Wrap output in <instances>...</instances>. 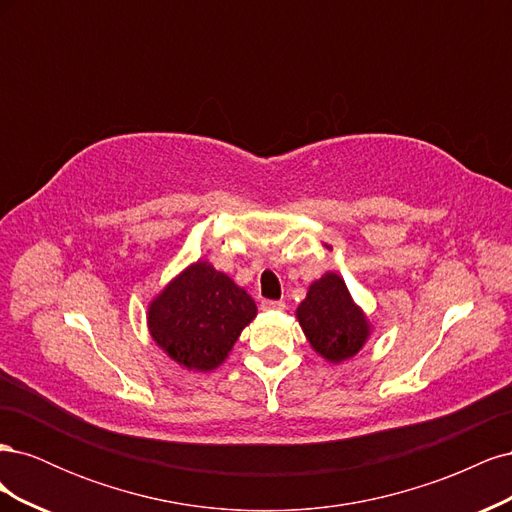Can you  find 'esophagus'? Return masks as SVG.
<instances>
[{
  "label": "esophagus",
  "mask_w": 512,
  "mask_h": 512,
  "mask_svg": "<svg viewBox=\"0 0 512 512\" xmlns=\"http://www.w3.org/2000/svg\"><path fill=\"white\" fill-rule=\"evenodd\" d=\"M260 307L262 309H277V312H282V309L286 307V303L284 301H262Z\"/></svg>",
  "instance_id": "esophagus-1"
}]
</instances>
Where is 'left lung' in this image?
Instances as JSON below:
<instances>
[{
	"instance_id": "8db88e82",
	"label": "left lung",
	"mask_w": 512,
	"mask_h": 512,
	"mask_svg": "<svg viewBox=\"0 0 512 512\" xmlns=\"http://www.w3.org/2000/svg\"><path fill=\"white\" fill-rule=\"evenodd\" d=\"M294 316L312 350L333 365L359 354L374 333V324L352 299L344 277L335 271L309 284Z\"/></svg>"
}]
</instances>
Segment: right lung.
<instances>
[{
	"instance_id": "obj_1",
	"label": "right lung",
	"mask_w": 512,
	"mask_h": 512,
	"mask_svg": "<svg viewBox=\"0 0 512 512\" xmlns=\"http://www.w3.org/2000/svg\"><path fill=\"white\" fill-rule=\"evenodd\" d=\"M256 314L258 307L245 288L200 258L149 301L147 329L170 361L207 374L228 359Z\"/></svg>"
}]
</instances>
